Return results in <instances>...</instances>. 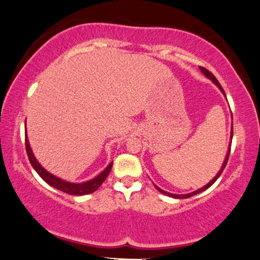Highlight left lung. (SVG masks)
I'll return each mask as SVG.
<instances>
[{
	"label": "left lung",
	"instance_id": "left-lung-1",
	"mask_svg": "<svg viewBox=\"0 0 260 260\" xmlns=\"http://www.w3.org/2000/svg\"><path fill=\"white\" fill-rule=\"evenodd\" d=\"M200 71H202L205 75L207 76L208 79H211L212 81H213L215 85H217L219 88L221 89V92L225 94V92H224V89H222V87L220 86V83L218 82V80L215 79V76L212 74V73L210 72V71H207L206 68H204V67H200ZM232 134H233V128H232ZM230 152H231V145H230V147H229V151H228V154H226V158H225V161H224V164H222V166H221V168H220V171L218 172V174L215 175V177L212 179V180L208 182L207 185H205L204 187H202V188H199L198 191H194V192H192V193H188V194H172V193H168V192H165V191H162L161 188H159L158 186H155L156 187V189H158L159 192H161V193H164V194H167L168 197H172V198H179V199H186V198H189V197H193V196H196V194H198V193H200V192H203V191H205V189H207L208 187H210V186H212L214 184V181L217 180V179L220 177V174L222 173V171H224V168L226 167V164H228V161H229V156H230Z\"/></svg>",
	"mask_w": 260,
	"mask_h": 260
}]
</instances>
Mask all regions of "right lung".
Listing matches in <instances>:
<instances>
[{
    "label": "right lung",
    "instance_id": "add662e5",
    "mask_svg": "<svg viewBox=\"0 0 260 260\" xmlns=\"http://www.w3.org/2000/svg\"><path fill=\"white\" fill-rule=\"evenodd\" d=\"M25 151H27L29 161H30L31 166L34 167V170L38 172V174L47 182V184H49L52 187L58 189V191L68 193V194H73V196H85L96 191V189L101 186L102 182L106 180V178L108 177L109 172H111L112 166H113V161H112L104 171L101 172L100 174L98 175L96 178H94L89 181L81 182V184H73V182L64 181L62 180V179L55 177V175H53L52 173H49V172H47L45 168L40 165L38 160L35 159L34 154H32L30 146H29L27 133H25Z\"/></svg>",
    "mask_w": 260,
    "mask_h": 260
}]
</instances>
